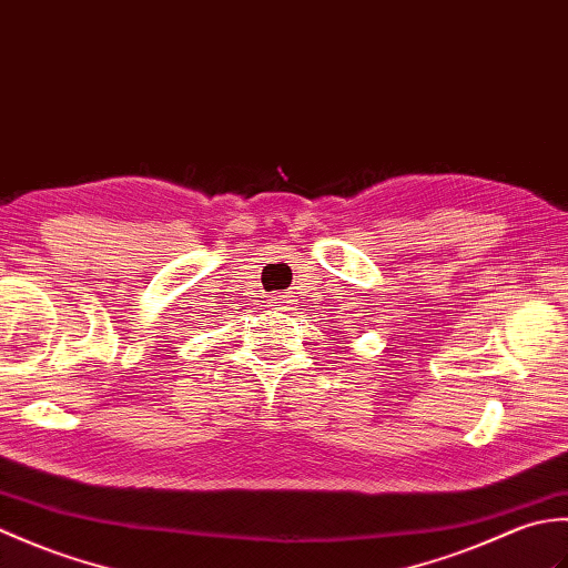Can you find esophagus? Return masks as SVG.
<instances>
[{"label":"esophagus","mask_w":568,"mask_h":568,"mask_svg":"<svg viewBox=\"0 0 568 568\" xmlns=\"http://www.w3.org/2000/svg\"><path fill=\"white\" fill-rule=\"evenodd\" d=\"M291 297H295V295H291V293L277 295V297H275V307H277V310H291V303H295V300H291Z\"/></svg>","instance_id":"1"}]
</instances>
